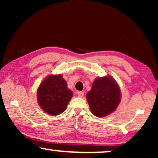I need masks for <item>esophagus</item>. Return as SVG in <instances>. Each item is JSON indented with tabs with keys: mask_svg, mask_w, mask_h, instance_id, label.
<instances>
[{
	"mask_svg": "<svg viewBox=\"0 0 158 158\" xmlns=\"http://www.w3.org/2000/svg\"><path fill=\"white\" fill-rule=\"evenodd\" d=\"M77 96H78L79 97H81V98H82V97H83V96H84V92L83 91H77Z\"/></svg>",
	"mask_w": 158,
	"mask_h": 158,
	"instance_id": "esophagus-1",
	"label": "esophagus"
}]
</instances>
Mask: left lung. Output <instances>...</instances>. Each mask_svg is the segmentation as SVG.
<instances>
[{"instance_id": "obj_1", "label": "left lung", "mask_w": 158, "mask_h": 158, "mask_svg": "<svg viewBox=\"0 0 158 158\" xmlns=\"http://www.w3.org/2000/svg\"><path fill=\"white\" fill-rule=\"evenodd\" d=\"M86 98L94 115L104 117L114 112L121 101V91L113 77H97L92 88L87 93Z\"/></svg>"}]
</instances>
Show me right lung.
<instances>
[{"label": "right lung", "instance_id": "right-lung-1", "mask_svg": "<svg viewBox=\"0 0 158 158\" xmlns=\"http://www.w3.org/2000/svg\"><path fill=\"white\" fill-rule=\"evenodd\" d=\"M72 97V90L68 89L61 75L47 76L37 89L39 105L51 116L59 115L65 111Z\"/></svg>", "mask_w": 158, "mask_h": 158}]
</instances>
